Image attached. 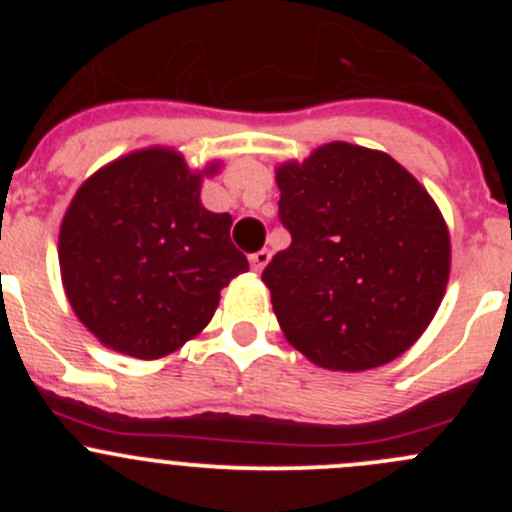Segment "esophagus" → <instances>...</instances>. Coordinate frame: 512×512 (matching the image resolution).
<instances>
[{
    "mask_svg": "<svg viewBox=\"0 0 512 512\" xmlns=\"http://www.w3.org/2000/svg\"><path fill=\"white\" fill-rule=\"evenodd\" d=\"M267 262H270V250H260V252H255V255H250V265L255 272L265 270Z\"/></svg>",
    "mask_w": 512,
    "mask_h": 512,
    "instance_id": "34e87169",
    "label": "esophagus"
}]
</instances>
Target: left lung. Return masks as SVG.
<instances>
[{"instance_id":"1","label":"left lung","mask_w":512,"mask_h":512,"mask_svg":"<svg viewBox=\"0 0 512 512\" xmlns=\"http://www.w3.org/2000/svg\"><path fill=\"white\" fill-rule=\"evenodd\" d=\"M292 237L262 272L292 347L324 369L404 354L441 304L448 230L431 195L386 153L329 143L277 170Z\"/></svg>"}]
</instances>
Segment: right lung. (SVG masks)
<instances>
[{"label": "right lung", "instance_id": "1", "mask_svg": "<svg viewBox=\"0 0 512 512\" xmlns=\"http://www.w3.org/2000/svg\"><path fill=\"white\" fill-rule=\"evenodd\" d=\"M232 218L200 205V175L165 148L91 175L59 232L64 289L106 347L158 359L213 319L220 289L247 272Z\"/></svg>", "mask_w": 512, "mask_h": 512}]
</instances>
